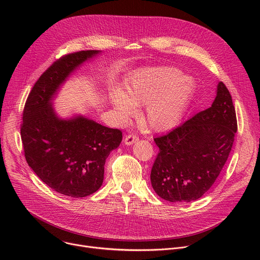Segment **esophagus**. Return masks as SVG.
<instances>
[{"label": "esophagus", "mask_w": 260, "mask_h": 260, "mask_svg": "<svg viewBox=\"0 0 260 260\" xmlns=\"http://www.w3.org/2000/svg\"><path fill=\"white\" fill-rule=\"evenodd\" d=\"M138 140H139V138L136 135H128L124 138V144L126 146H129V145L136 143Z\"/></svg>", "instance_id": "1"}]
</instances>
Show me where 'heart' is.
Here are the masks:
<instances>
[{
	"label": "heart",
	"mask_w": 260,
	"mask_h": 260,
	"mask_svg": "<svg viewBox=\"0 0 260 260\" xmlns=\"http://www.w3.org/2000/svg\"><path fill=\"white\" fill-rule=\"evenodd\" d=\"M194 90V79L181 75L175 68H146L135 74L123 91L111 92L109 100L122 121L136 113V106L146 105L145 121L152 129L162 132L180 121Z\"/></svg>",
	"instance_id": "heart-1"
}]
</instances>
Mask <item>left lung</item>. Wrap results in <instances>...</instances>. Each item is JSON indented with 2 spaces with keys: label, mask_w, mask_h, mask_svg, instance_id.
I'll return each mask as SVG.
<instances>
[{
  "label": "left lung",
  "mask_w": 260,
  "mask_h": 260,
  "mask_svg": "<svg viewBox=\"0 0 260 260\" xmlns=\"http://www.w3.org/2000/svg\"><path fill=\"white\" fill-rule=\"evenodd\" d=\"M237 129L232 95L219 81L210 108L154 138L159 152L150 180L157 196L172 203L202 198L226 162Z\"/></svg>",
  "instance_id": "8db88e82"
}]
</instances>
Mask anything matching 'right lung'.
<instances>
[{
  "instance_id": "add662e5",
  "label": "right lung",
  "mask_w": 260,
  "mask_h": 260,
  "mask_svg": "<svg viewBox=\"0 0 260 260\" xmlns=\"http://www.w3.org/2000/svg\"><path fill=\"white\" fill-rule=\"evenodd\" d=\"M101 53L79 51L55 61L35 83L22 114L20 134L27 165L51 189L72 198L100 189L106 159L122 141L119 129L81 114L60 117L53 106L72 74Z\"/></svg>"
}]
</instances>
